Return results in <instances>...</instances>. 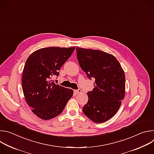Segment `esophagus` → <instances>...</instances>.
<instances>
[{
  "instance_id": "obj_1",
  "label": "esophagus",
  "mask_w": 154,
  "mask_h": 154,
  "mask_svg": "<svg viewBox=\"0 0 154 154\" xmlns=\"http://www.w3.org/2000/svg\"><path fill=\"white\" fill-rule=\"evenodd\" d=\"M80 93H82V90L80 89H79L77 90H75L74 91V93L75 94H80Z\"/></svg>"
}]
</instances>
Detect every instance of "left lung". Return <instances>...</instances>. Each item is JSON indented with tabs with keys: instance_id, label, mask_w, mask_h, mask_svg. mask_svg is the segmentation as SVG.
Wrapping results in <instances>:
<instances>
[{
	"instance_id": "1",
	"label": "left lung",
	"mask_w": 154,
	"mask_h": 154,
	"mask_svg": "<svg viewBox=\"0 0 154 154\" xmlns=\"http://www.w3.org/2000/svg\"><path fill=\"white\" fill-rule=\"evenodd\" d=\"M75 49L82 69L89 79H95L93 91L87 93L88 100L83 112L94 122H105L116 115L124 97V71L112 54L77 47Z\"/></svg>"
}]
</instances>
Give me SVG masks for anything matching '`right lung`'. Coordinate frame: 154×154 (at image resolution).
<instances>
[{"mask_svg":"<svg viewBox=\"0 0 154 154\" xmlns=\"http://www.w3.org/2000/svg\"><path fill=\"white\" fill-rule=\"evenodd\" d=\"M75 47H49L33 52L27 59L22 86L26 102L32 112L43 120H49L59 115L73 91L51 80L58 75V71L71 57Z\"/></svg>","mask_w":154,"mask_h":154,"instance_id":"right-lung-1","label":"right lung"}]
</instances>
